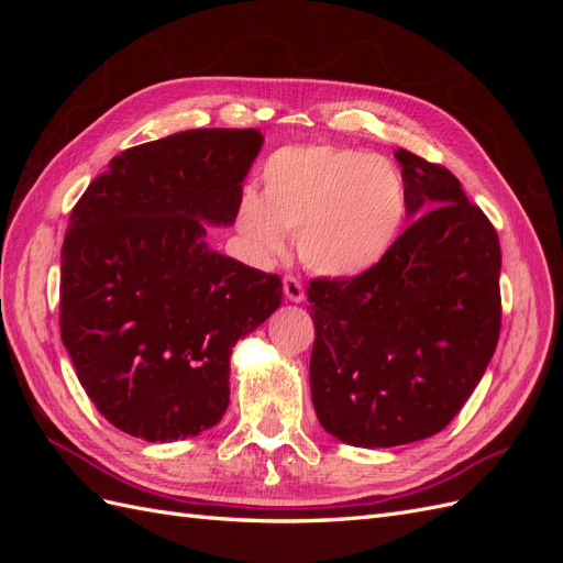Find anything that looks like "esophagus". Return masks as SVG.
Here are the masks:
<instances>
[{
	"mask_svg": "<svg viewBox=\"0 0 563 563\" xmlns=\"http://www.w3.org/2000/svg\"><path fill=\"white\" fill-rule=\"evenodd\" d=\"M284 296L291 302H302L305 300V288L296 277H284Z\"/></svg>",
	"mask_w": 563,
	"mask_h": 563,
	"instance_id": "obj_1",
	"label": "esophagus"
}]
</instances>
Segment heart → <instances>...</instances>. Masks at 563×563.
Instances as JSON below:
<instances>
[{"instance_id": "heart-1", "label": "heart", "mask_w": 563, "mask_h": 563, "mask_svg": "<svg viewBox=\"0 0 563 563\" xmlns=\"http://www.w3.org/2000/svg\"><path fill=\"white\" fill-rule=\"evenodd\" d=\"M261 187L236 199V230L263 255L282 253L286 232H298L302 263L329 279L376 269L406 220L401 174L366 150L282 147L265 159Z\"/></svg>"}]
</instances>
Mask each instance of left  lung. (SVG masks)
I'll return each mask as SVG.
<instances>
[{"instance_id":"left-lung-1","label":"left lung","mask_w":563,"mask_h":563,"mask_svg":"<svg viewBox=\"0 0 563 563\" xmlns=\"http://www.w3.org/2000/svg\"><path fill=\"white\" fill-rule=\"evenodd\" d=\"M413 220L362 277L312 279V404L350 446L441 432L479 385L500 335V242L449 168L395 152Z\"/></svg>"}]
</instances>
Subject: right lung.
I'll return each mask as SVG.
<instances>
[{
  "label": "right lung",
  "mask_w": 563,
  "mask_h": 563,
  "mask_svg": "<svg viewBox=\"0 0 563 563\" xmlns=\"http://www.w3.org/2000/svg\"><path fill=\"white\" fill-rule=\"evenodd\" d=\"M258 129H192L124 150L79 197L60 251V338L89 399L145 441L195 437L230 404L236 340L282 279L209 249L232 225Z\"/></svg>",
  "instance_id": "add662e5"
}]
</instances>
